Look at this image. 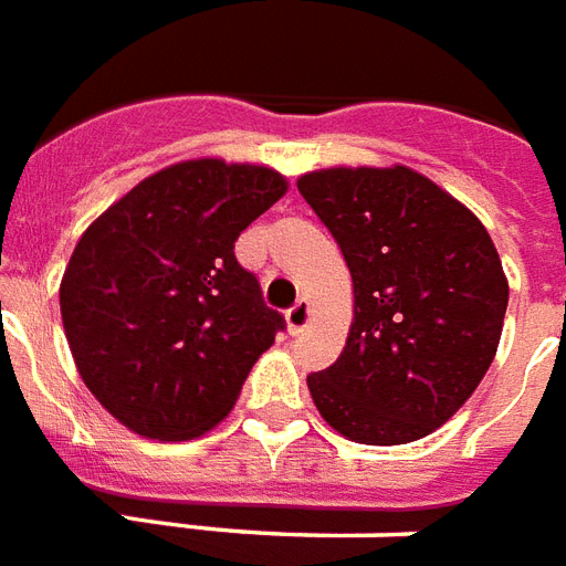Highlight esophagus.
I'll return each mask as SVG.
<instances>
[{"label": "esophagus", "mask_w": 566, "mask_h": 566, "mask_svg": "<svg viewBox=\"0 0 566 566\" xmlns=\"http://www.w3.org/2000/svg\"><path fill=\"white\" fill-rule=\"evenodd\" d=\"M310 315H312L310 301H306V297H301V301H297V304L286 312L289 333H292V336H295V333H301V329L306 327V321H310Z\"/></svg>", "instance_id": "obj_1"}]
</instances>
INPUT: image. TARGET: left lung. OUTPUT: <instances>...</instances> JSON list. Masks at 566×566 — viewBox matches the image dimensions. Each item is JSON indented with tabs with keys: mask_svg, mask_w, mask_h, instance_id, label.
I'll use <instances>...</instances> for the list:
<instances>
[{
	"mask_svg": "<svg viewBox=\"0 0 566 566\" xmlns=\"http://www.w3.org/2000/svg\"><path fill=\"white\" fill-rule=\"evenodd\" d=\"M297 189L345 254L354 324L306 386L350 441L409 444L453 418L491 368L509 280L485 224L406 166L318 169Z\"/></svg>",
	"mask_w": 566,
	"mask_h": 566,
	"instance_id": "1",
	"label": "left lung"
}]
</instances>
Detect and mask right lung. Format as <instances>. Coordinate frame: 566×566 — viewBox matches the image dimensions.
Returning <instances> with one entry per match:
<instances>
[{"label": "right lung", "mask_w": 566, "mask_h": 566, "mask_svg": "<svg viewBox=\"0 0 566 566\" xmlns=\"http://www.w3.org/2000/svg\"><path fill=\"white\" fill-rule=\"evenodd\" d=\"M286 189L269 166L184 160L84 230L61 280L63 329L84 386L130 432L205 436L286 327L233 254Z\"/></svg>", "instance_id": "add662e5"}]
</instances>
